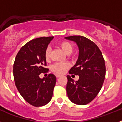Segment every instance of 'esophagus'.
Wrapping results in <instances>:
<instances>
[{
    "mask_svg": "<svg viewBox=\"0 0 122 122\" xmlns=\"http://www.w3.org/2000/svg\"><path fill=\"white\" fill-rule=\"evenodd\" d=\"M56 76L57 78H58V77H60L61 76H60V74H56Z\"/></svg>",
    "mask_w": 122,
    "mask_h": 122,
    "instance_id": "obj_1",
    "label": "esophagus"
}]
</instances>
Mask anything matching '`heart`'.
<instances>
[{
    "instance_id": "b5f03b06",
    "label": "heart",
    "mask_w": 122,
    "mask_h": 122,
    "mask_svg": "<svg viewBox=\"0 0 122 122\" xmlns=\"http://www.w3.org/2000/svg\"><path fill=\"white\" fill-rule=\"evenodd\" d=\"M59 48L62 49L65 53L70 54L73 51V46L68 41H62L58 44ZM51 49L48 48L45 51V57L46 61H49L50 59ZM70 66V64L68 62L64 63H56L51 66V71L57 74H63L66 70Z\"/></svg>"
}]
</instances>
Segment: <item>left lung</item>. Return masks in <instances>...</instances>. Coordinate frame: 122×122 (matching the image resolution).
<instances>
[{
  "label": "left lung",
  "mask_w": 122,
  "mask_h": 122,
  "mask_svg": "<svg viewBox=\"0 0 122 122\" xmlns=\"http://www.w3.org/2000/svg\"><path fill=\"white\" fill-rule=\"evenodd\" d=\"M77 44L79 56L76 64L69 71L70 74L78 75L76 81L66 77V92L71 102L85 105L91 102L101 90L106 74L104 58L97 45L80 35L65 37Z\"/></svg>",
  "instance_id": "1"
}]
</instances>
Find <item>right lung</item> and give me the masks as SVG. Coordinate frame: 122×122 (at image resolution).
<instances>
[{
  "instance_id": "obj_1",
  "label": "right lung",
  "mask_w": 122,
  "mask_h": 122,
  "mask_svg": "<svg viewBox=\"0 0 122 122\" xmlns=\"http://www.w3.org/2000/svg\"><path fill=\"white\" fill-rule=\"evenodd\" d=\"M53 36L37 38L24 45L17 54L13 65L15 84L23 98L36 107L48 104L52 97L56 77L49 74L46 78L41 79V73H47L45 57Z\"/></svg>"
}]
</instances>
